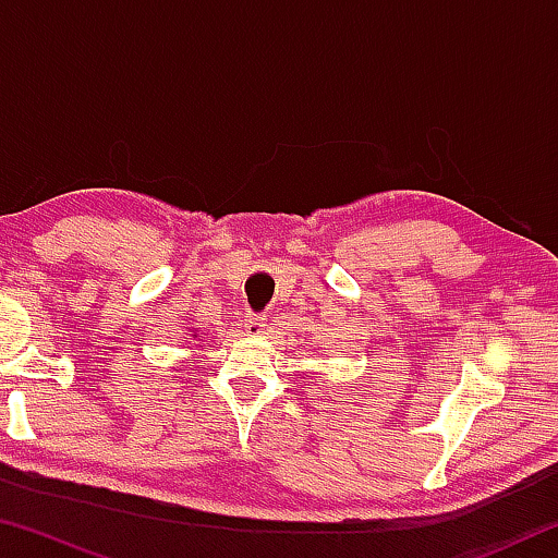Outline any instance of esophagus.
<instances>
[{
    "label": "esophagus",
    "instance_id": "obj_1",
    "mask_svg": "<svg viewBox=\"0 0 558 558\" xmlns=\"http://www.w3.org/2000/svg\"><path fill=\"white\" fill-rule=\"evenodd\" d=\"M245 329H248V335H253V337L263 335V329H266V317H263V315H251L248 319H245Z\"/></svg>",
    "mask_w": 558,
    "mask_h": 558
}]
</instances>
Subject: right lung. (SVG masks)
<instances>
[{
    "label": "right lung",
    "mask_w": 558,
    "mask_h": 558,
    "mask_svg": "<svg viewBox=\"0 0 558 558\" xmlns=\"http://www.w3.org/2000/svg\"><path fill=\"white\" fill-rule=\"evenodd\" d=\"M194 337H196V335H194Z\"/></svg>",
    "instance_id": "1"
}]
</instances>
